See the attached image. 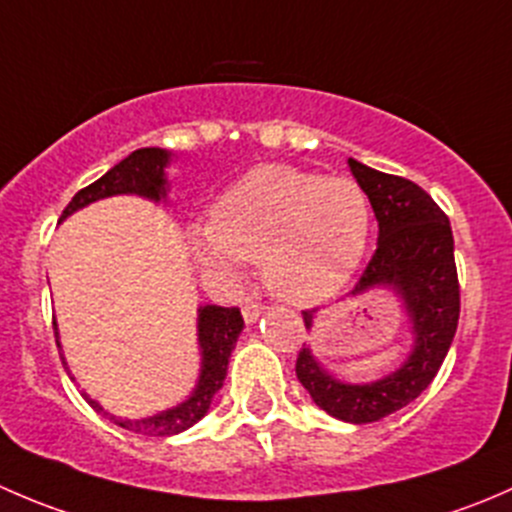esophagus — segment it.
<instances>
[{
	"label": "esophagus",
	"mask_w": 512,
	"mask_h": 512,
	"mask_svg": "<svg viewBox=\"0 0 512 512\" xmlns=\"http://www.w3.org/2000/svg\"><path fill=\"white\" fill-rule=\"evenodd\" d=\"M262 309H265V307H262L260 302H252V299H250V302L242 304V317H245L247 324H255L257 319H260Z\"/></svg>",
	"instance_id": "34e87169"
}]
</instances>
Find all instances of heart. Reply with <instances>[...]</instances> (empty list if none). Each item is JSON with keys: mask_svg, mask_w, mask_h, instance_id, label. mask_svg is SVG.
<instances>
[{"mask_svg": "<svg viewBox=\"0 0 512 512\" xmlns=\"http://www.w3.org/2000/svg\"><path fill=\"white\" fill-rule=\"evenodd\" d=\"M371 205L359 183L292 165H260L213 205V223L193 227L195 255L225 280L242 262H262L277 299L312 307L337 297L366 255Z\"/></svg>", "mask_w": 512, "mask_h": 512, "instance_id": "1", "label": "heart"}]
</instances>
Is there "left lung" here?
Masks as SVG:
<instances>
[{
	"mask_svg": "<svg viewBox=\"0 0 512 512\" xmlns=\"http://www.w3.org/2000/svg\"><path fill=\"white\" fill-rule=\"evenodd\" d=\"M349 168L379 223L376 252L352 294L391 289L404 304L414 342L399 369L364 384L329 374L309 347H302L294 371L314 404L329 416L371 423L396 414L428 389L456 337L461 289L451 223L431 195L411 180L381 173L354 158H349ZM302 314L304 327L312 329L317 309Z\"/></svg>",
	"mask_w": 512,
	"mask_h": 512,
	"instance_id": "1",
	"label": "left lung"
}]
</instances>
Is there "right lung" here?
<instances>
[{"label": "right lung", "mask_w": 512, "mask_h": 512, "mask_svg": "<svg viewBox=\"0 0 512 512\" xmlns=\"http://www.w3.org/2000/svg\"><path fill=\"white\" fill-rule=\"evenodd\" d=\"M173 160V153L165 151V148H138L131 156L123 158L121 163L113 165L106 175L91 183L89 188L79 190V193L71 198V203L66 205V210L61 213V220H66L69 215H74L76 210L86 208V205L96 203V200L113 198V195H141V198L160 200L168 198V178H165V168ZM59 220V223H61ZM242 327V314L237 307H218V304H205L198 309V347H200V374L198 384L190 391V396L185 401H180L178 406H170V409L160 411V414L146 416V418H121L113 416L98 404L96 399H91L84 391V399L89 401V406L98 414L111 418L116 426L126 428V431L141 433V436H175L180 431H188L190 426L200 421L208 414L210 404H213V396L223 389V381L227 376V361H230L232 349H235L237 337H240ZM54 334L56 344H59V327L54 322ZM64 361V354H61ZM74 379V376H71Z\"/></svg>", "instance_id": "add662e5"}]
</instances>
